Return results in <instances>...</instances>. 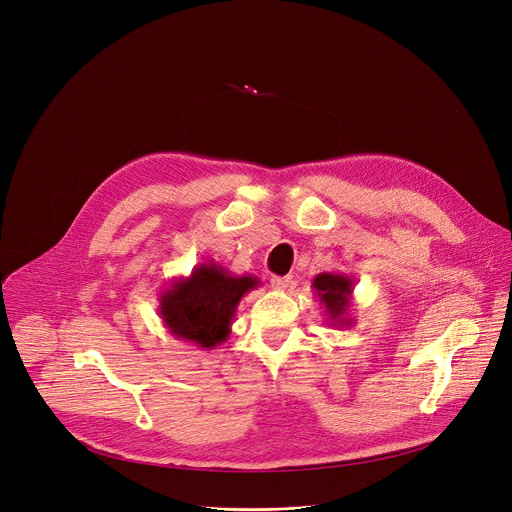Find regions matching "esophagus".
Segmentation results:
<instances>
[{
  "instance_id": "1",
  "label": "esophagus",
  "mask_w": 512,
  "mask_h": 512,
  "mask_svg": "<svg viewBox=\"0 0 512 512\" xmlns=\"http://www.w3.org/2000/svg\"><path fill=\"white\" fill-rule=\"evenodd\" d=\"M272 287L278 291H285L293 285V276H272Z\"/></svg>"
}]
</instances>
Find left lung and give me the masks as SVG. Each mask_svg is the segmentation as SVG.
Wrapping results in <instances>:
<instances>
[{
    "label": "left lung",
    "instance_id": "left-lung-1",
    "mask_svg": "<svg viewBox=\"0 0 512 512\" xmlns=\"http://www.w3.org/2000/svg\"><path fill=\"white\" fill-rule=\"evenodd\" d=\"M313 291L325 309L327 321L333 327H352L354 317L350 313L354 278L344 272H319L313 278Z\"/></svg>",
    "mask_w": 512,
    "mask_h": 512
}]
</instances>
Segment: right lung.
<instances>
[{"label":"right lung","mask_w":512,"mask_h":512,"mask_svg":"<svg viewBox=\"0 0 512 512\" xmlns=\"http://www.w3.org/2000/svg\"><path fill=\"white\" fill-rule=\"evenodd\" d=\"M260 287L254 274H232L217 262L197 264L158 295V317L170 335L203 350L223 344L242 297Z\"/></svg>","instance_id":"1"}]
</instances>
